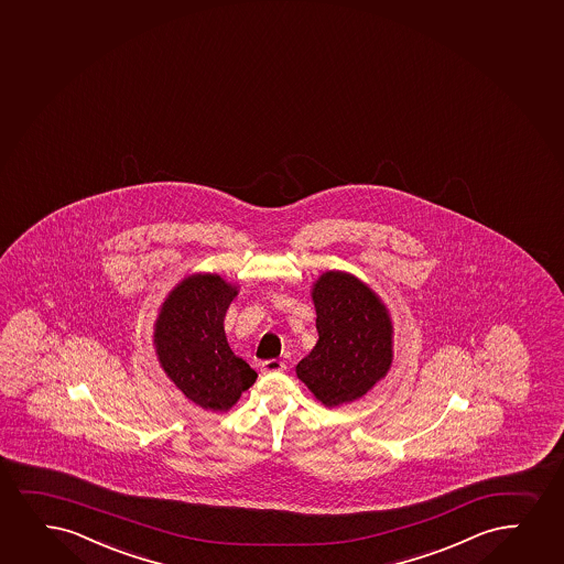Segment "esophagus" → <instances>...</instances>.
Listing matches in <instances>:
<instances>
[{
  "instance_id": "esophagus-1",
  "label": "esophagus",
  "mask_w": 564,
  "mask_h": 564,
  "mask_svg": "<svg viewBox=\"0 0 564 564\" xmlns=\"http://www.w3.org/2000/svg\"><path fill=\"white\" fill-rule=\"evenodd\" d=\"M285 369V362L279 361V359H268V361L260 362V370H262L264 375H272V372H281V370Z\"/></svg>"
}]
</instances>
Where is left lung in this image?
<instances>
[{"instance_id": "8db88e82", "label": "left lung", "mask_w": 564, "mask_h": 564, "mask_svg": "<svg viewBox=\"0 0 564 564\" xmlns=\"http://www.w3.org/2000/svg\"><path fill=\"white\" fill-rule=\"evenodd\" d=\"M312 296L319 340L296 365V375L321 403L338 406L365 395L390 369V315L349 273H323Z\"/></svg>"}]
</instances>
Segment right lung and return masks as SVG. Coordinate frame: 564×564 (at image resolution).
Wrapping results in <instances>:
<instances>
[{
    "label": "right lung",
    "instance_id": "1",
    "mask_svg": "<svg viewBox=\"0 0 564 564\" xmlns=\"http://www.w3.org/2000/svg\"><path fill=\"white\" fill-rule=\"evenodd\" d=\"M236 294L220 275L197 273L174 286L155 323L161 367L189 401L207 411H228L257 380L224 333Z\"/></svg>",
    "mask_w": 564,
    "mask_h": 564
}]
</instances>
